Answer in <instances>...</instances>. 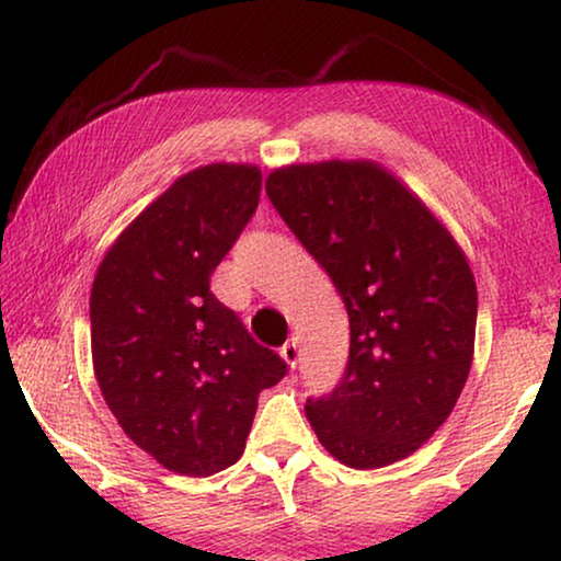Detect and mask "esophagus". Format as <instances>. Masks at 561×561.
Wrapping results in <instances>:
<instances>
[{
    "label": "esophagus",
    "instance_id": "1",
    "mask_svg": "<svg viewBox=\"0 0 561 561\" xmlns=\"http://www.w3.org/2000/svg\"><path fill=\"white\" fill-rule=\"evenodd\" d=\"M280 357L286 359V365L294 370V367L298 365V357H301V347H298V340L294 336V340H288L286 344L280 347Z\"/></svg>",
    "mask_w": 561,
    "mask_h": 561
}]
</instances>
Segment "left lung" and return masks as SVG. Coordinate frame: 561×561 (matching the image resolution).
<instances>
[{"label":"left lung","mask_w":561,"mask_h":561,"mask_svg":"<svg viewBox=\"0 0 561 561\" xmlns=\"http://www.w3.org/2000/svg\"><path fill=\"white\" fill-rule=\"evenodd\" d=\"M265 191L350 317L344 378L306 419L355 470L405 459L449 419L472 367L478 286L465 250L378 160L280 165Z\"/></svg>","instance_id":"left-lung-1"}]
</instances>
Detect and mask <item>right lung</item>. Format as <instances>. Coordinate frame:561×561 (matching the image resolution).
I'll return each mask as SVG.
<instances>
[{
	"mask_svg": "<svg viewBox=\"0 0 561 561\" xmlns=\"http://www.w3.org/2000/svg\"><path fill=\"white\" fill-rule=\"evenodd\" d=\"M260 186L252 163L179 175L122 229L91 286V363L104 401L137 447L186 478L242 457L257 396L286 375L209 290Z\"/></svg>",
	"mask_w": 561,
	"mask_h": 561,
	"instance_id": "right-lung-1",
	"label": "right lung"
}]
</instances>
